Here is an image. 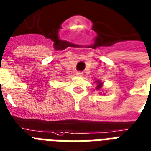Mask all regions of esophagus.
<instances>
[{
  "label": "esophagus",
  "instance_id": "34e87169",
  "mask_svg": "<svg viewBox=\"0 0 151 151\" xmlns=\"http://www.w3.org/2000/svg\"><path fill=\"white\" fill-rule=\"evenodd\" d=\"M76 75L78 76V77H82L83 75V73L82 72H77L76 73Z\"/></svg>",
  "mask_w": 151,
  "mask_h": 151
}]
</instances>
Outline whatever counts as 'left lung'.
<instances>
[{"label": "left lung", "instance_id": "1", "mask_svg": "<svg viewBox=\"0 0 151 151\" xmlns=\"http://www.w3.org/2000/svg\"><path fill=\"white\" fill-rule=\"evenodd\" d=\"M95 82L97 83V86H96V89H97V90H99L100 88H102V86H103V82H102L101 81L98 80V81H96Z\"/></svg>", "mask_w": 151, "mask_h": 151}]
</instances>
